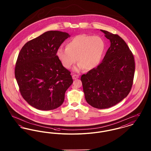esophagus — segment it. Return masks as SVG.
I'll return each mask as SVG.
<instances>
[{
  "instance_id": "34e87169",
  "label": "esophagus",
  "mask_w": 151,
  "mask_h": 151,
  "mask_svg": "<svg viewBox=\"0 0 151 151\" xmlns=\"http://www.w3.org/2000/svg\"><path fill=\"white\" fill-rule=\"evenodd\" d=\"M79 78V75H72V78H73V79H78V78Z\"/></svg>"
}]
</instances>
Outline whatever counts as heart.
Returning a JSON list of instances; mask_svg holds the SVG:
<instances>
[{
	"instance_id": "b5f03b06",
	"label": "heart",
	"mask_w": 151,
	"mask_h": 151,
	"mask_svg": "<svg viewBox=\"0 0 151 151\" xmlns=\"http://www.w3.org/2000/svg\"><path fill=\"white\" fill-rule=\"evenodd\" d=\"M66 48H59L56 55L63 66L70 69L77 62L76 71L83 68L91 70L96 67L102 59L105 50V43L99 36L88 35L76 36L67 44Z\"/></svg>"
}]
</instances>
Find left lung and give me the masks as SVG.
<instances>
[{"instance_id": "1", "label": "left lung", "mask_w": 151, "mask_h": 151, "mask_svg": "<svg viewBox=\"0 0 151 151\" xmlns=\"http://www.w3.org/2000/svg\"><path fill=\"white\" fill-rule=\"evenodd\" d=\"M111 45L97 67L81 76L87 102L98 109L114 106L129 94L135 64L133 54L118 35L100 29Z\"/></svg>"}]
</instances>
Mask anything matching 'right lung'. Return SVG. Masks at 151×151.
<instances>
[{"label":"right lung","mask_w":151,"mask_h":151,"mask_svg":"<svg viewBox=\"0 0 151 151\" xmlns=\"http://www.w3.org/2000/svg\"><path fill=\"white\" fill-rule=\"evenodd\" d=\"M69 34L49 31L27 42L19 53L15 76L23 99L37 109L60 106L73 83L71 72L61 64L56 52Z\"/></svg>","instance_id":"add662e5"}]
</instances>
